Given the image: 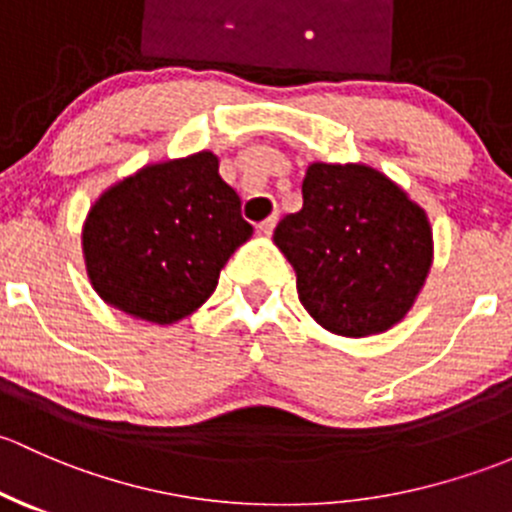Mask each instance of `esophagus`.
I'll return each mask as SVG.
<instances>
[{
    "label": "esophagus",
    "instance_id": "1",
    "mask_svg": "<svg viewBox=\"0 0 512 512\" xmlns=\"http://www.w3.org/2000/svg\"><path fill=\"white\" fill-rule=\"evenodd\" d=\"M273 226H276V214H271L268 219H263L261 224H258V231H261V234H271Z\"/></svg>",
    "mask_w": 512,
    "mask_h": 512
}]
</instances>
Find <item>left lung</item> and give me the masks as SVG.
<instances>
[{"label": "left lung", "instance_id": "8db88e82", "mask_svg": "<svg viewBox=\"0 0 512 512\" xmlns=\"http://www.w3.org/2000/svg\"><path fill=\"white\" fill-rule=\"evenodd\" d=\"M273 241L298 276L305 310L347 337L399 323L431 266L424 209L365 165H310L303 209L278 221Z\"/></svg>", "mask_w": 512, "mask_h": 512}]
</instances>
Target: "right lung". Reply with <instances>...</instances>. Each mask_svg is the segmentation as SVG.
Listing matches in <instances>:
<instances>
[{
	"instance_id": "obj_1",
	"label": "right lung",
	"mask_w": 512,
	"mask_h": 512,
	"mask_svg": "<svg viewBox=\"0 0 512 512\" xmlns=\"http://www.w3.org/2000/svg\"><path fill=\"white\" fill-rule=\"evenodd\" d=\"M254 234L212 152L142 167L93 204L83 229L88 278L105 303L150 320L187 318Z\"/></svg>"
}]
</instances>
